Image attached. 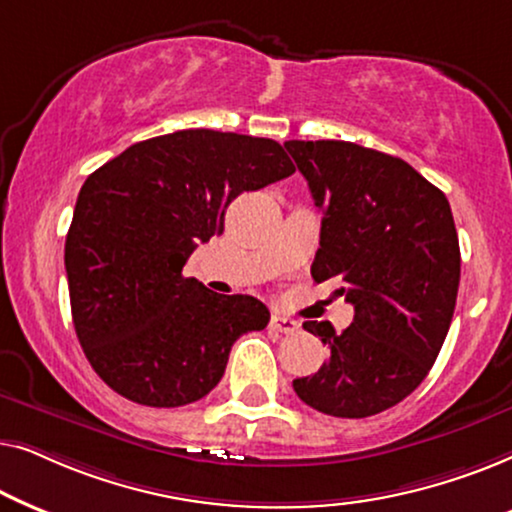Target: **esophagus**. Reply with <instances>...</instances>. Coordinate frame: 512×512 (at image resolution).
<instances>
[{
    "mask_svg": "<svg viewBox=\"0 0 512 512\" xmlns=\"http://www.w3.org/2000/svg\"><path fill=\"white\" fill-rule=\"evenodd\" d=\"M270 328L275 333H284V335H293L300 328L298 321H293L289 317H282V314H272L270 317Z\"/></svg>",
    "mask_w": 512,
    "mask_h": 512,
    "instance_id": "obj_1",
    "label": "esophagus"
}]
</instances>
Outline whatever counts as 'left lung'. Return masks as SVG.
<instances>
[{
    "label": "left lung",
    "instance_id": "obj_1",
    "mask_svg": "<svg viewBox=\"0 0 512 512\" xmlns=\"http://www.w3.org/2000/svg\"><path fill=\"white\" fill-rule=\"evenodd\" d=\"M284 146L324 214L314 282L338 279V293L354 305L342 333L305 321L331 354L293 389L324 415H377L422 384L450 331L461 272L450 202L382 151L335 139Z\"/></svg>",
    "mask_w": 512,
    "mask_h": 512
}]
</instances>
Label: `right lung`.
Masks as SVG:
<instances>
[{"instance_id":"right-lung-1","label":"right lung","mask_w":512,"mask_h":512,"mask_svg":"<svg viewBox=\"0 0 512 512\" xmlns=\"http://www.w3.org/2000/svg\"><path fill=\"white\" fill-rule=\"evenodd\" d=\"M293 172L275 139L179 130L86 179L65 242L69 303L83 354L116 394L149 408L200 401L233 342L268 326L261 300L219 296L181 270L223 233L237 195Z\"/></svg>"}]
</instances>
